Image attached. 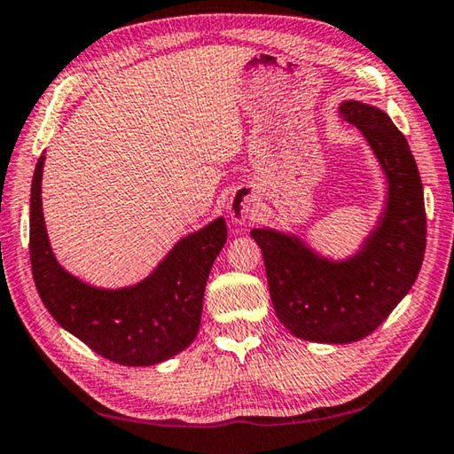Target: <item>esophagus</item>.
Returning <instances> with one entry per match:
<instances>
[{
	"mask_svg": "<svg viewBox=\"0 0 454 454\" xmlns=\"http://www.w3.org/2000/svg\"><path fill=\"white\" fill-rule=\"evenodd\" d=\"M228 212H230V218H232V222H236V224L247 222L250 218V212H253V196L247 192H236L232 200H230Z\"/></svg>",
	"mask_w": 454,
	"mask_h": 454,
	"instance_id": "obj_1",
	"label": "esophagus"
}]
</instances>
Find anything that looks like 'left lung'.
<instances>
[{"mask_svg":"<svg viewBox=\"0 0 454 454\" xmlns=\"http://www.w3.org/2000/svg\"><path fill=\"white\" fill-rule=\"evenodd\" d=\"M340 114L368 139L387 177V206L364 248L331 262L275 230L250 236L262 250L270 301L294 337L351 343L368 337L412 289L427 248L424 192L406 137L384 111L348 100Z\"/></svg>","mask_w":454,"mask_h":454,"instance_id":"8db88e82","label":"left lung"}]
</instances>
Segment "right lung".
I'll return each mask as SVG.
<instances>
[{
    "instance_id": "obj_1",
    "label": "right lung",
    "mask_w": 454,
    "mask_h": 454,
    "mask_svg": "<svg viewBox=\"0 0 454 454\" xmlns=\"http://www.w3.org/2000/svg\"><path fill=\"white\" fill-rule=\"evenodd\" d=\"M40 155L30 193V261L42 303L60 325L105 359L121 365H153L196 340L206 280L226 244L218 218L179 240L153 275L129 289L84 285L56 262L42 214Z\"/></svg>"
}]
</instances>
